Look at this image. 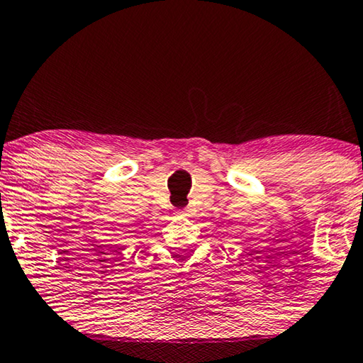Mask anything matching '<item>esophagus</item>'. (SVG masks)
Masks as SVG:
<instances>
[{
    "label": "esophagus",
    "mask_w": 363,
    "mask_h": 363,
    "mask_svg": "<svg viewBox=\"0 0 363 363\" xmlns=\"http://www.w3.org/2000/svg\"><path fill=\"white\" fill-rule=\"evenodd\" d=\"M175 213H177L178 216H183V218L191 216V210H190V208H183V210H177Z\"/></svg>",
    "instance_id": "1"
}]
</instances>
